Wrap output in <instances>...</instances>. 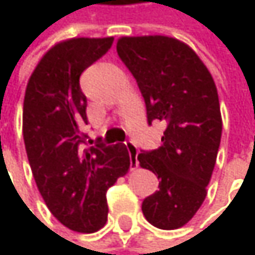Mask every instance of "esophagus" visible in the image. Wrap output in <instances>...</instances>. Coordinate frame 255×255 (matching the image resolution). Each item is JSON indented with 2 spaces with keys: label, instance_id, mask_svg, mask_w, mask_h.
<instances>
[{
  "label": "esophagus",
  "instance_id": "34e87169",
  "mask_svg": "<svg viewBox=\"0 0 255 255\" xmlns=\"http://www.w3.org/2000/svg\"><path fill=\"white\" fill-rule=\"evenodd\" d=\"M126 147H127L128 153H129V158H131V165L132 167H137V153H138V149L131 141L126 143Z\"/></svg>",
  "mask_w": 255,
  "mask_h": 255
}]
</instances>
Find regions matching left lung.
<instances>
[{"label":"left lung","mask_w":255,"mask_h":255,"mask_svg":"<svg viewBox=\"0 0 255 255\" xmlns=\"http://www.w3.org/2000/svg\"><path fill=\"white\" fill-rule=\"evenodd\" d=\"M117 51L135 78L147 124H165L161 146L137 155L159 180L143 199V216L158 229H178L202 205L216 165L222 138L216 84L195 51L174 38L124 36Z\"/></svg>","instance_id":"left-lung-1"}]
</instances>
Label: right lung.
Here are the masks:
<instances>
[{"label":"right lung","instance_id":"1","mask_svg":"<svg viewBox=\"0 0 255 255\" xmlns=\"http://www.w3.org/2000/svg\"><path fill=\"white\" fill-rule=\"evenodd\" d=\"M114 38H74L54 45L29 78L23 138L38 190L68 229L93 233L108 220L106 192L129 168L124 144L102 143L82 131L88 124L81 74L103 57Z\"/></svg>","mask_w":255,"mask_h":255}]
</instances>
